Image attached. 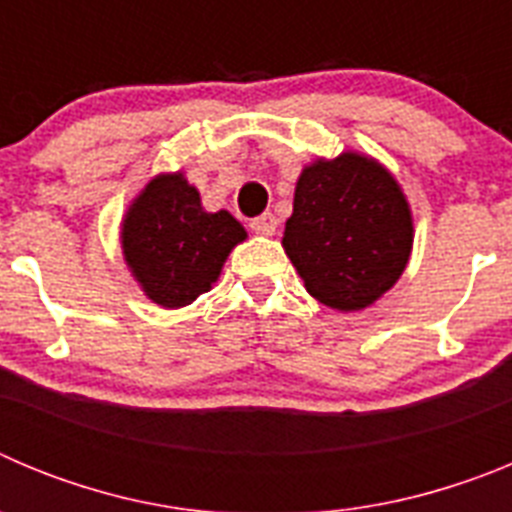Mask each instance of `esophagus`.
<instances>
[{
  "label": "esophagus",
  "mask_w": 512,
  "mask_h": 512,
  "mask_svg": "<svg viewBox=\"0 0 512 512\" xmlns=\"http://www.w3.org/2000/svg\"><path fill=\"white\" fill-rule=\"evenodd\" d=\"M251 230L256 235H274V230H277V217L271 215V212H264V215L253 217Z\"/></svg>",
  "instance_id": "obj_1"
}]
</instances>
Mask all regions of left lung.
I'll list each match as a JSON object with an SVG mask.
<instances>
[{
  "instance_id": "left-lung-1",
  "label": "left lung",
  "mask_w": 512,
  "mask_h": 512,
  "mask_svg": "<svg viewBox=\"0 0 512 512\" xmlns=\"http://www.w3.org/2000/svg\"><path fill=\"white\" fill-rule=\"evenodd\" d=\"M282 246L315 300L341 312L364 310L408 266L413 215L379 161L351 151L318 158L297 179Z\"/></svg>"
}]
</instances>
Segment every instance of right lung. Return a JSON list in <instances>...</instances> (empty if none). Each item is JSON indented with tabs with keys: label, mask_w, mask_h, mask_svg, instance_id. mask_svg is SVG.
<instances>
[{
	"label": "right lung",
	"mask_w": 512,
	"mask_h": 512,
	"mask_svg": "<svg viewBox=\"0 0 512 512\" xmlns=\"http://www.w3.org/2000/svg\"><path fill=\"white\" fill-rule=\"evenodd\" d=\"M122 256L148 300L166 310L192 305L217 282L228 253L246 241L228 210L205 212L184 174H158L122 217Z\"/></svg>",
	"instance_id": "1"
}]
</instances>
